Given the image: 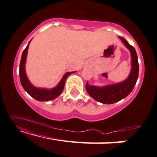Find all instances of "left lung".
Segmentation results:
<instances>
[{
    "mask_svg": "<svg viewBox=\"0 0 157 157\" xmlns=\"http://www.w3.org/2000/svg\"><path fill=\"white\" fill-rule=\"evenodd\" d=\"M131 53L132 58V71L128 78L123 82L113 85L106 86L104 87L91 86L86 83V92L93 99L97 101L106 104H111L124 99L129 95L137 82L139 75V63L137 55L135 48L130 45L123 37H119Z\"/></svg>",
    "mask_w": 157,
    "mask_h": 157,
    "instance_id": "8db88e82",
    "label": "left lung"
}]
</instances>
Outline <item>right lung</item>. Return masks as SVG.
<instances>
[{
	"instance_id": "1",
	"label": "right lung",
	"mask_w": 157,
	"mask_h": 157,
	"mask_svg": "<svg viewBox=\"0 0 157 157\" xmlns=\"http://www.w3.org/2000/svg\"><path fill=\"white\" fill-rule=\"evenodd\" d=\"M30 41L28 44L27 47L23 51L22 58H21L20 64V79L21 84L24 88V90L33 97L34 99H36L37 101H48L50 100H53L58 97L60 94L62 93L63 90L64 89L65 82V79L71 75L72 72H67L65 74L63 78L58 84V85L56 87L51 89V90H46V89H38L34 87V86L29 82V79L26 75V72H25V62H26L27 53L29 48V44Z\"/></svg>"
}]
</instances>
